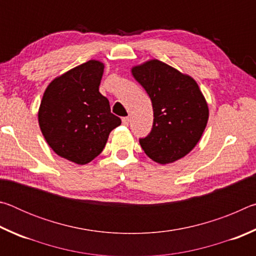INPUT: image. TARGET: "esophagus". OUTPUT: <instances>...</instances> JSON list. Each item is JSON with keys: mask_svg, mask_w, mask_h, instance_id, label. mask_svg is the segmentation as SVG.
Listing matches in <instances>:
<instances>
[{"mask_svg": "<svg viewBox=\"0 0 256 256\" xmlns=\"http://www.w3.org/2000/svg\"><path fill=\"white\" fill-rule=\"evenodd\" d=\"M128 122H130V118H122V123H123V125H125V126H128Z\"/></svg>", "mask_w": 256, "mask_h": 256, "instance_id": "obj_1", "label": "esophagus"}]
</instances>
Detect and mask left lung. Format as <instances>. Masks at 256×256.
<instances>
[{
    "label": "left lung",
    "mask_w": 256,
    "mask_h": 256,
    "mask_svg": "<svg viewBox=\"0 0 256 256\" xmlns=\"http://www.w3.org/2000/svg\"><path fill=\"white\" fill-rule=\"evenodd\" d=\"M132 76L146 89L152 102L154 125L140 138L146 154L166 164L185 157L204 132L209 108L192 76L159 60L132 68Z\"/></svg>",
    "instance_id": "1"
}]
</instances>
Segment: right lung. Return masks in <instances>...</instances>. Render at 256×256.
<instances>
[{"mask_svg":"<svg viewBox=\"0 0 256 256\" xmlns=\"http://www.w3.org/2000/svg\"><path fill=\"white\" fill-rule=\"evenodd\" d=\"M104 68L90 60L50 82L38 110L42 136L56 154L78 164L92 162L120 125L110 102L99 92Z\"/></svg>","mask_w":256,"mask_h":256,"instance_id":"add662e5","label":"right lung"}]
</instances>
